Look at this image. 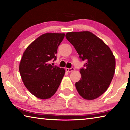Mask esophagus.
Returning <instances> with one entry per match:
<instances>
[{"mask_svg":"<svg viewBox=\"0 0 130 130\" xmlns=\"http://www.w3.org/2000/svg\"><path fill=\"white\" fill-rule=\"evenodd\" d=\"M74 70H75V69L74 67H72V68H71V69L66 68V71H67V72H71V71H73Z\"/></svg>","mask_w":130,"mask_h":130,"instance_id":"1","label":"esophagus"}]
</instances>
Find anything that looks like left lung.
<instances>
[{
  "instance_id": "8db88e82",
  "label": "left lung",
  "mask_w": 130,
  "mask_h": 130,
  "mask_svg": "<svg viewBox=\"0 0 130 130\" xmlns=\"http://www.w3.org/2000/svg\"><path fill=\"white\" fill-rule=\"evenodd\" d=\"M66 38L73 45L79 57L86 60L80 69L81 79L75 83L78 93L85 99L93 100L106 92L115 70V58L103 40L90 31L71 32Z\"/></svg>"
}]
</instances>
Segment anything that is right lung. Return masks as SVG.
Here are the masks:
<instances>
[{
    "label": "right lung",
    "mask_w": 130,
    "mask_h": 130,
    "mask_svg": "<svg viewBox=\"0 0 130 130\" xmlns=\"http://www.w3.org/2000/svg\"><path fill=\"white\" fill-rule=\"evenodd\" d=\"M64 33H45L29 44L23 54L19 70L24 86L34 96L49 99L55 94L65 74L63 68L52 66Z\"/></svg>",
    "instance_id": "add662e5"
}]
</instances>
